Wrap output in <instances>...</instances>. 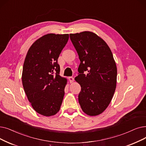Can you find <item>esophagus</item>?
<instances>
[{"instance_id":"1","label":"esophagus","mask_w":146,"mask_h":146,"mask_svg":"<svg viewBox=\"0 0 146 146\" xmlns=\"http://www.w3.org/2000/svg\"><path fill=\"white\" fill-rule=\"evenodd\" d=\"M68 80H69V81H70V83H72V82H74V78H73L72 76L69 77L68 78Z\"/></svg>"}]
</instances>
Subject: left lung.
<instances>
[{"instance_id": "left-lung-1", "label": "left lung", "mask_w": 146, "mask_h": 146, "mask_svg": "<svg viewBox=\"0 0 146 146\" xmlns=\"http://www.w3.org/2000/svg\"><path fill=\"white\" fill-rule=\"evenodd\" d=\"M80 63L75 80L80 85L78 96L81 108L96 116L108 107L116 86L117 67L109 46L90 31L70 34Z\"/></svg>"}]
</instances>
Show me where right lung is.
Segmentation results:
<instances>
[{
	"label": "right lung",
	"instance_id": "add662e5",
	"mask_svg": "<svg viewBox=\"0 0 146 146\" xmlns=\"http://www.w3.org/2000/svg\"><path fill=\"white\" fill-rule=\"evenodd\" d=\"M68 34H48L33 43L25 59L22 82L34 110L45 116L55 115L64 96L66 79L60 76L58 58Z\"/></svg>",
	"mask_w": 146,
	"mask_h": 146
}]
</instances>
